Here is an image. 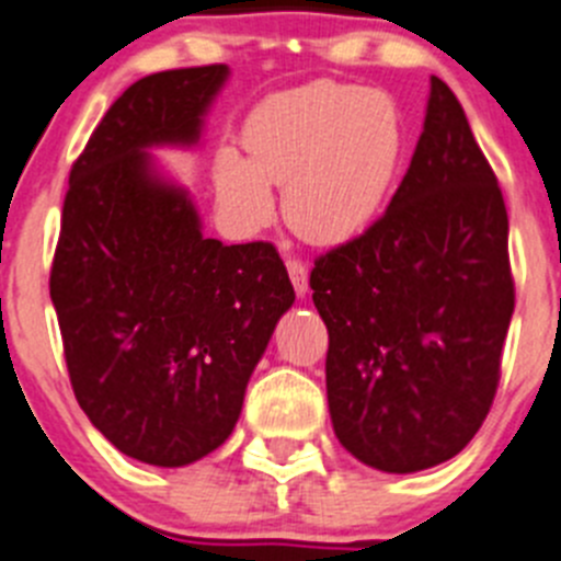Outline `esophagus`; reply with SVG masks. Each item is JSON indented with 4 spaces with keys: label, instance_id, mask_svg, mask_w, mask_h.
Masks as SVG:
<instances>
[{
    "label": "esophagus",
    "instance_id": "1",
    "mask_svg": "<svg viewBox=\"0 0 561 561\" xmlns=\"http://www.w3.org/2000/svg\"><path fill=\"white\" fill-rule=\"evenodd\" d=\"M287 274H290V282L293 287H296L298 296H305L307 285H310V279H307V265L293 256V260H287Z\"/></svg>",
    "mask_w": 561,
    "mask_h": 561
}]
</instances>
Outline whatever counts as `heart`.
Listing matches in <instances>:
<instances>
[{
    "instance_id": "obj_1",
    "label": "heart",
    "mask_w": 561,
    "mask_h": 561,
    "mask_svg": "<svg viewBox=\"0 0 561 561\" xmlns=\"http://www.w3.org/2000/svg\"><path fill=\"white\" fill-rule=\"evenodd\" d=\"M249 160L224 151L216 185L245 227L274 213L268 185L285 187V218L305 240L343 243L379 216L404 151V122L390 93L316 82L274 96L245 127Z\"/></svg>"
}]
</instances>
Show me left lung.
Wrapping results in <instances>:
<instances>
[{"label":"left lung","mask_w":561,"mask_h":561,"mask_svg":"<svg viewBox=\"0 0 561 561\" xmlns=\"http://www.w3.org/2000/svg\"><path fill=\"white\" fill-rule=\"evenodd\" d=\"M310 287L345 451L387 473L457 457L499 390L515 279L499 176L443 80L390 207L316 256Z\"/></svg>","instance_id":"8db88e82"}]
</instances>
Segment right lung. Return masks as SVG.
Instances as JSON below:
<instances>
[{"label": "right lung", "instance_id": "right-lung-1", "mask_svg": "<svg viewBox=\"0 0 561 561\" xmlns=\"http://www.w3.org/2000/svg\"><path fill=\"white\" fill-rule=\"evenodd\" d=\"M227 66L171 68L110 104L68 174L49 293L75 396L127 457L180 468L216 451L282 312L296 301L268 240L204 238L146 146L193 144Z\"/></svg>", "mask_w": 561, "mask_h": 561}]
</instances>
